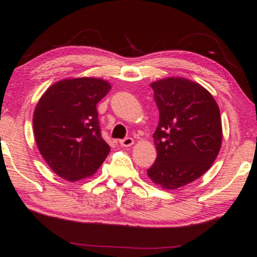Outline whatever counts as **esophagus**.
Masks as SVG:
<instances>
[{
  "instance_id": "34e87169",
  "label": "esophagus",
  "mask_w": 257,
  "mask_h": 257,
  "mask_svg": "<svg viewBox=\"0 0 257 257\" xmlns=\"http://www.w3.org/2000/svg\"><path fill=\"white\" fill-rule=\"evenodd\" d=\"M133 144H134V140L132 139V137H125V139L120 141V145H121V147H124V148H128Z\"/></svg>"
}]
</instances>
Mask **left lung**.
Segmentation results:
<instances>
[{
  "label": "left lung",
  "mask_w": 257,
  "mask_h": 257,
  "mask_svg": "<svg viewBox=\"0 0 257 257\" xmlns=\"http://www.w3.org/2000/svg\"><path fill=\"white\" fill-rule=\"evenodd\" d=\"M159 110L153 140L157 158L148 170L156 185L177 189L202 177L221 145L217 102L200 84L170 77L151 84Z\"/></svg>",
  "instance_id": "left-lung-1"
}]
</instances>
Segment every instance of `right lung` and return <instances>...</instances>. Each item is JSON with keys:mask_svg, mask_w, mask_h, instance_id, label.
<instances>
[{"mask_svg": "<svg viewBox=\"0 0 257 257\" xmlns=\"http://www.w3.org/2000/svg\"><path fill=\"white\" fill-rule=\"evenodd\" d=\"M110 90L99 78L63 79L45 92L33 114L38 149L48 166L69 181L89 178L110 151L102 140L97 104Z\"/></svg>", "mask_w": 257, "mask_h": 257, "instance_id": "1", "label": "right lung"}]
</instances>
